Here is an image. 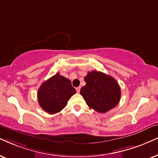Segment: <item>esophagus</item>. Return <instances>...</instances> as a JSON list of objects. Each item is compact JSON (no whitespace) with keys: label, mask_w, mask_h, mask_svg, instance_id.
<instances>
[{"label":"esophagus","mask_w":158,"mask_h":158,"mask_svg":"<svg viewBox=\"0 0 158 158\" xmlns=\"http://www.w3.org/2000/svg\"><path fill=\"white\" fill-rule=\"evenodd\" d=\"M80 89H81L80 87H77V88H76V89H77V92L78 93H79V92H80Z\"/></svg>","instance_id":"esophagus-1"}]
</instances>
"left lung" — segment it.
Here are the masks:
<instances>
[{
	"instance_id": "left-lung-1",
	"label": "left lung",
	"mask_w": 158,
	"mask_h": 158,
	"mask_svg": "<svg viewBox=\"0 0 158 158\" xmlns=\"http://www.w3.org/2000/svg\"><path fill=\"white\" fill-rule=\"evenodd\" d=\"M86 85L80 94L87 106L99 113H105L118 104L120 100V87L110 76L93 71L85 77Z\"/></svg>"
}]
</instances>
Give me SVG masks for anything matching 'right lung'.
<instances>
[{
  "mask_svg": "<svg viewBox=\"0 0 158 158\" xmlns=\"http://www.w3.org/2000/svg\"><path fill=\"white\" fill-rule=\"evenodd\" d=\"M76 93L71 81L59 73L45 81L38 91V101L41 107L49 114L60 111L68 101Z\"/></svg>",
  "mask_w": 158,
  "mask_h": 158,
  "instance_id": "right-lung-1",
  "label": "right lung"
}]
</instances>
